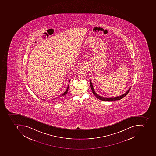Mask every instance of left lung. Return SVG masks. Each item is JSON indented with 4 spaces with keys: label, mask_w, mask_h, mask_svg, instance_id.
I'll return each instance as SVG.
<instances>
[{
    "label": "left lung",
    "mask_w": 156,
    "mask_h": 156,
    "mask_svg": "<svg viewBox=\"0 0 156 156\" xmlns=\"http://www.w3.org/2000/svg\"><path fill=\"white\" fill-rule=\"evenodd\" d=\"M90 86H91V90H92V92H93V94L95 95V97L101 100L104 101H114L118 100L121 99L123 98V97H125V96H126L127 95V94L129 92L130 90H128V91L125 93L123 95H120V96H117V97H109V98H105V97H101V96H99L95 93V91H94V88H93V85H92V83L91 82V80H90Z\"/></svg>",
    "instance_id": "1"
}]
</instances>
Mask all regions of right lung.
<instances>
[{
	"label": "right lung",
	"mask_w": 156,
	"mask_h": 156,
	"mask_svg": "<svg viewBox=\"0 0 156 156\" xmlns=\"http://www.w3.org/2000/svg\"><path fill=\"white\" fill-rule=\"evenodd\" d=\"M68 89H69V85L68 86L67 89L66 91H65V92H64L63 94H61V95H60V96H59V97H62V96H64V95H65V94H66L67 93H68Z\"/></svg>",
	"instance_id": "obj_1"
}]
</instances>
